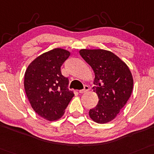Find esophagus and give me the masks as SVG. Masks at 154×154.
<instances>
[{"label":"esophagus","instance_id":"1","mask_svg":"<svg viewBox=\"0 0 154 154\" xmlns=\"http://www.w3.org/2000/svg\"><path fill=\"white\" fill-rule=\"evenodd\" d=\"M89 90H90V88H89V87L88 86V85H85V88L83 89V90H79V93H85V92H88Z\"/></svg>","mask_w":154,"mask_h":154}]
</instances>
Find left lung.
<instances>
[{"label":"left lung","instance_id":"8db88e82","mask_svg":"<svg viewBox=\"0 0 154 154\" xmlns=\"http://www.w3.org/2000/svg\"><path fill=\"white\" fill-rule=\"evenodd\" d=\"M79 54L95 73L94 92L98 104L89 111L94 122L107 123L119 114L130 98L133 79L129 67L117 55L100 49L79 50Z\"/></svg>","mask_w":154,"mask_h":154}]
</instances>
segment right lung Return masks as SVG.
<instances>
[{
  "instance_id": "1",
  "label": "right lung",
  "mask_w": 154,
  "mask_h": 154,
  "mask_svg": "<svg viewBox=\"0 0 154 154\" xmlns=\"http://www.w3.org/2000/svg\"><path fill=\"white\" fill-rule=\"evenodd\" d=\"M69 55L62 48L50 50L33 60L25 72L24 89L29 103L38 116L49 121L62 117L75 95L61 72V66Z\"/></svg>"
}]
</instances>
